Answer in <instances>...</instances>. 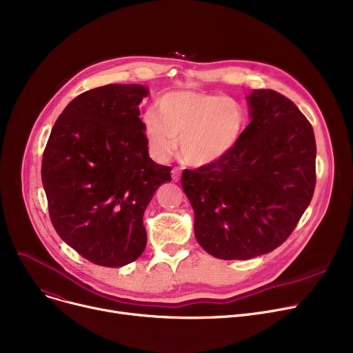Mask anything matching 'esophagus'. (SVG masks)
Masks as SVG:
<instances>
[{"label": "esophagus", "instance_id": "obj_1", "mask_svg": "<svg viewBox=\"0 0 353 353\" xmlns=\"http://www.w3.org/2000/svg\"><path fill=\"white\" fill-rule=\"evenodd\" d=\"M172 177H173L174 181H179V180H180V170H179V169H173Z\"/></svg>", "mask_w": 353, "mask_h": 353}]
</instances>
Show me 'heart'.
Wrapping results in <instances>:
<instances>
[{
	"label": "heart",
	"mask_w": 353,
	"mask_h": 353,
	"mask_svg": "<svg viewBox=\"0 0 353 353\" xmlns=\"http://www.w3.org/2000/svg\"><path fill=\"white\" fill-rule=\"evenodd\" d=\"M246 124L237 101L206 91H172L161 96L154 111L143 117L148 152L157 161H167L177 148L192 167H205L229 154Z\"/></svg>",
	"instance_id": "b5f03b06"
}]
</instances>
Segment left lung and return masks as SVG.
Instances as JSON below:
<instances>
[{
    "label": "left lung",
    "instance_id": "8db88e82",
    "mask_svg": "<svg viewBox=\"0 0 353 353\" xmlns=\"http://www.w3.org/2000/svg\"><path fill=\"white\" fill-rule=\"evenodd\" d=\"M246 100L250 123L233 150L181 174L199 245L225 261H248L281 246L316 183V143L301 110L273 90H253Z\"/></svg>",
    "mask_w": 353,
    "mask_h": 353
}]
</instances>
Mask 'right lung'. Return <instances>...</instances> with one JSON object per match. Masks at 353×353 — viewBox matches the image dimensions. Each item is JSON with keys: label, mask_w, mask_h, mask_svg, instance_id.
I'll return each instance as SVG.
<instances>
[{"label": "right lung", "mask_w": 353, "mask_h": 353, "mask_svg": "<svg viewBox=\"0 0 353 353\" xmlns=\"http://www.w3.org/2000/svg\"><path fill=\"white\" fill-rule=\"evenodd\" d=\"M141 84H108L74 99L55 121L41 179L52 226L87 261L120 268L144 252L143 214L169 165L148 156Z\"/></svg>", "instance_id": "right-lung-1"}]
</instances>
